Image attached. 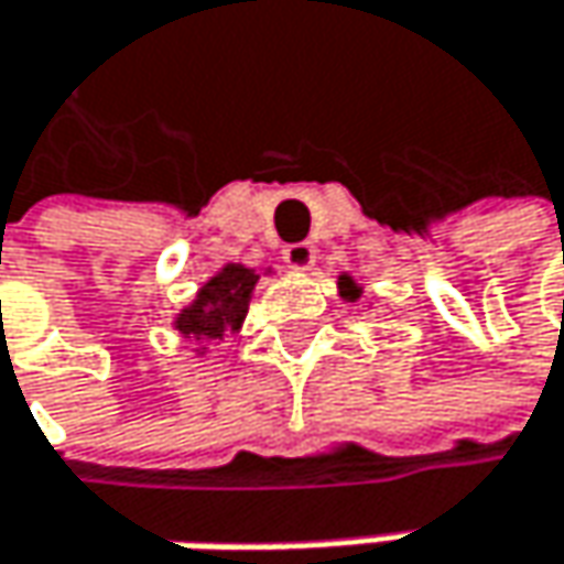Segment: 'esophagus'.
Returning a JSON list of instances; mask_svg holds the SVG:
<instances>
[{"instance_id": "obj_1", "label": "esophagus", "mask_w": 564, "mask_h": 564, "mask_svg": "<svg viewBox=\"0 0 564 564\" xmlns=\"http://www.w3.org/2000/svg\"><path fill=\"white\" fill-rule=\"evenodd\" d=\"M282 259H285V265H289V269H295V272H308V269L315 265L317 249L312 247V243H292V247H285Z\"/></svg>"}]
</instances>
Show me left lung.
<instances>
[{
	"label": "left lung",
	"instance_id": "left-lung-1",
	"mask_svg": "<svg viewBox=\"0 0 564 564\" xmlns=\"http://www.w3.org/2000/svg\"><path fill=\"white\" fill-rule=\"evenodd\" d=\"M337 292H340V299H344V302H357V299H364V285H360L354 275H347V272H340V275H337Z\"/></svg>",
	"mask_w": 564,
	"mask_h": 564
}]
</instances>
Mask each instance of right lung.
<instances>
[{
    "label": "right lung",
    "mask_w": 564,
    "mask_h": 564,
    "mask_svg": "<svg viewBox=\"0 0 564 564\" xmlns=\"http://www.w3.org/2000/svg\"><path fill=\"white\" fill-rule=\"evenodd\" d=\"M259 275H272V269H249L243 262H227L177 312L172 327L194 347V357H204L214 340H224V334L243 330L249 299Z\"/></svg>",
    "instance_id": "add662e5"
}]
</instances>
